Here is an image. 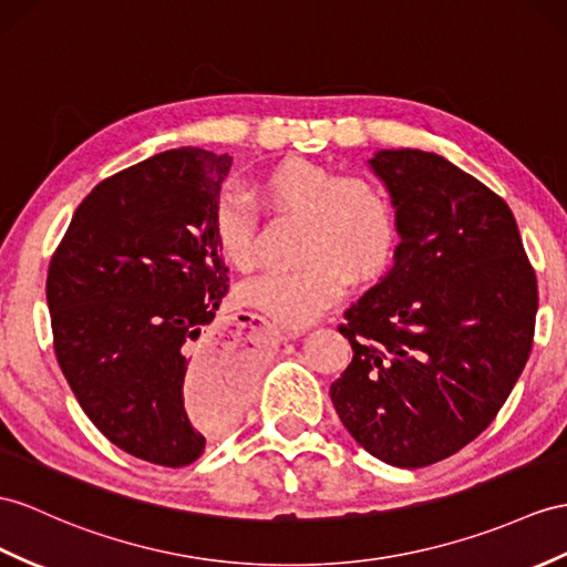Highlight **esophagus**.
<instances>
[{"label": "esophagus", "mask_w": 567, "mask_h": 567, "mask_svg": "<svg viewBox=\"0 0 567 567\" xmlns=\"http://www.w3.org/2000/svg\"><path fill=\"white\" fill-rule=\"evenodd\" d=\"M279 337L281 339H293V337H300V331L298 329H281Z\"/></svg>", "instance_id": "esophagus-1"}]
</instances>
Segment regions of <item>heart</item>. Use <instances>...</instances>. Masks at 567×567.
<instances>
[{
	"label": "heart",
	"instance_id": "obj_1",
	"mask_svg": "<svg viewBox=\"0 0 567 567\" xmlns=\"http://www.w3.org/2000/svg\"><path fill=\"white\" fill-rule=\"evenodd\" d=\"M261 204L279 216L300 218L291 269L245 281L240 300L284 327L315 322L347 293L390 267L396 247L392 202L363 177H343L312 161H288L259 177ZM212 230L230 267L250 271L259 259V212L238 185L218 192Z\"/></svg>",
	"mask_w": 567,
	"mask_h": 567
}]
</instances>
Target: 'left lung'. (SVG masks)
Wrapping results in <instances>:
<instances>
[{
  "mask_svg": "<svg viewBox=\"0 0 567 567\" xmlns=\"http://www.w3.org/2000/svg\"><path fill=\"white\" fill-rule=\"evenodd\" d=\"M370 165L402 243L343 312L353 358L329 394L372 457L419 468L498 416L532 353L536 274L509 206L476 177L419 148L378 151Z\"/></svg>",
  "mask_w": 567,
  "mask_h": 567,
  "instance_id": "1",
  "label": "left lung"
}]
</instances>
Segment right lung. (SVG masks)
Segmentation results:
<instances>
[{
    "mask_svg": "<svg viewBox=\"0 0 567 567\" xmlns=\"http://www.w3.org/2000/svg\"><path fill=\"white\" fill-rule=\"evenodd\" d=\"M230 156L173 148L105 177L48 269L54 355L93 425L187 466L250 402L255 370L209 329L228 293L212 209Z\"/></svg>",
    "mask_w": 567,
    "mask_h": 567,
    "instance_id": "obj_1",
    "label": "right lung"
}]
</instances>
